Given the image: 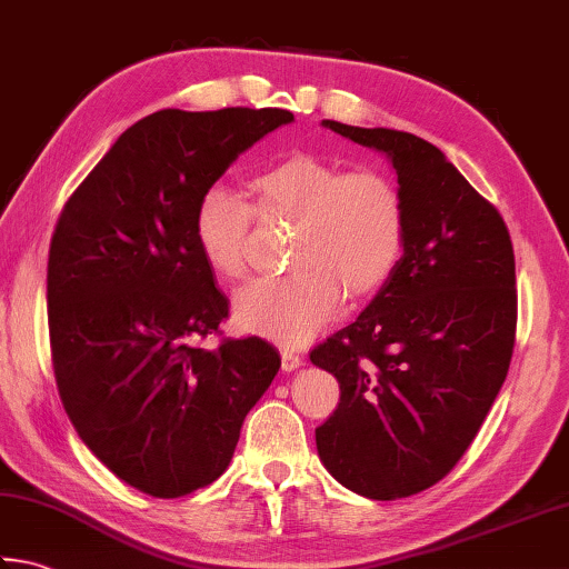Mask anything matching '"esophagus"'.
I'll list each match as a JSON object with an SVG mask.
<instances>
[{
	"mask_svg": "<svg viewBox=\"0 0 569 569\" xmlns=\"http://www.w3.org/2000/svg\"><path fill=\"white\" fill-rule=\"evenodd\" d=\"M299 367H302V357H299V353L292 351V349H284L282 351V369L284 371H295Z\"/></svg>",
	"mask_w": 569,
	"mask_h": 569,
	"instance_id": "obj_1",
	"label": "esophagus"
}]
</instances>
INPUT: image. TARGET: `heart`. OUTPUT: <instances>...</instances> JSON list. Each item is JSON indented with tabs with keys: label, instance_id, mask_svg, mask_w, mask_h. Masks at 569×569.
<instances>
[{
	"label": "heart",
	"instance_id": "heart-1",
	"mask_svg": "<svg viewBox=\"0 0 569 569\" xmlns=\"http://www.w3.org/2000/svg\"><path fill=\"white\" fill-rule=\"evenodd\" d=\"M260 216L297 220L292 272L242 284L234 321L282 345H305L341 309L345 292L367 299L391 280L406 248V202L381 170H347L295 153L250 178ZM250 202L222 186L198 198L192 234L210 270L238 280L248 270Z\"/></svg>",
	"mask_w": 569,
	"mask_h": 569
}]
</instances>
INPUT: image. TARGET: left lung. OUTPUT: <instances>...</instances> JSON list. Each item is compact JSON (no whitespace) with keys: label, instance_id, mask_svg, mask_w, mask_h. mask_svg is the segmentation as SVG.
I'll return each mask as SVG.
<instances>
[{"label":"left lung","instance_id":"left-lung-1","mask_svg":"<svg viewBox=\"0 0 569 569\" xmlns=\"http://www.w3.org/2000/svg\"><path fill=\"white\" fill-rule=\"evenodd\" d=\"M321 126L391 160L406 248L369 307L309 353L341 391L317 451L359 496L409 498L451 473L508 377L516 254L500 212L436 146L391 128Z\"/></svg>","mask_w":569,"mask_h":569}]
</instances>
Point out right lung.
<instances>
[{"label":"right lung","instance_id":"right-lung-1","mask_svg":"<svg viewBox=\"0 0 569 569\" xmlns=\"http://www.w3.org/2000/svg\"><path fill=\"white\" fill-rule=\"evenodd\" d=\"M282 109H163L118 136L63 206L49 248L53 377L73 428L123 483L180 498L218 480L280 353L216 335L228 297L192 234L198 198Z\"/></svg>","mask_w":569,"mask_h":569}]
</instances>
